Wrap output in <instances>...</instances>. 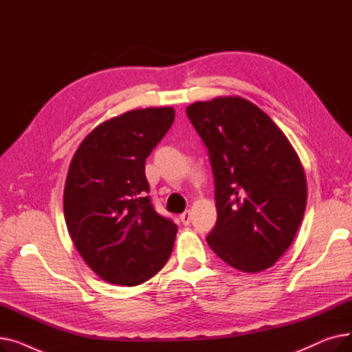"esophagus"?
<instances>
[{
  "label": "esophagus",
  "mask_w": 352,
  "mask_h": 352,
  "mask_svg": "<svg viewBox=\"0 0 352 352\" xmlns=\"http://www.w3.org/2000/svg\"><path fill=\"white\" fill-rule=\"evenodd\" d=\"M179 219H181V223H182L184 226H188V224L191 223V212H190V211L182 212V214L179 215Z\"/></svg>",
  "instance_id": "esophagus-1"
}]
</instances>
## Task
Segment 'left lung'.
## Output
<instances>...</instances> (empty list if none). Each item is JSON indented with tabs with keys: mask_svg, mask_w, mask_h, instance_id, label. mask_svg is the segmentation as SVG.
Listing matches in <instances>:
<instances>
[{
	"mask_svg": "<svg viewBox=\"0 0 352 352\" xmlns=\"http://www.w3.org/2000/svg\"><path fill=\"white\" fill-rule=\"evenodd\" d=\"M207 146L217 223L210 248L231 267H272L297 234L307 181L297 153L263 109L241 97H218L187 108Z\"/></svg>",
	"mask_w": 352,
	"mask_h": 352,
	"instance_id": "left-lung-1",
	"label": "left lung"
}]
</instances>
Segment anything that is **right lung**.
<instances>
[{
    "mask_svg": "<svg viewBox=\"0 0 352 352\" xmlns=\"http://www.w3.org/2000/svg\"><path fill=\"white\" fill-rule=\"evenodd\" d=\"M174 118L171 107L128 111L91 131L72 157L67 228L82 260L107 283L142 284L173 252L178 227L153 206L145 160Z\"/></svg>",
    "mask_w": 352,
    "mask_h": 352,
    "instance_id": "obj_1",
    "label": "right lung"
}]
</instances>
